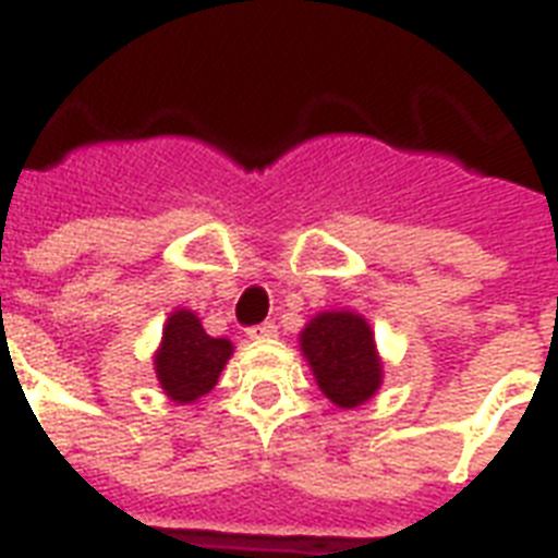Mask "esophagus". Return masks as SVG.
<instances>
[{"label":"esophagus","mask_w":558,"mask_h":558,"mask_svg":"<svg viewBox=\"0 0 558 558\" xmlns=\"http://www.w3.org/2000/svg\"><path fill=\"white\" fill-rule=\"evenodd\" d=\"M278 336V324L275 322H263V324H254V327H248V339H275Z\"/></svg>","instance_id":"34e87169"}]
</instances>
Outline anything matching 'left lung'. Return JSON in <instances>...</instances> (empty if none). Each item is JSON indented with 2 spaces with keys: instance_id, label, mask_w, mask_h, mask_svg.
Here are the masks:
<instances>
[{
  "instance_id": "obj_1",
  "label": "left lung",
  "mask_w": 558,
  "mask_h": 558,
  "mask_svg": "<svg viewBox=\"0 0 558 558\" xmlns=\"http://www.w3.org/2000/svg\"><path fill=\"white\" fill-rule=\"evenodd\" d=\"M301 348L315 379L339 408H356L376 393L381 365L365 318L353 313H322L301 332Z\"/></svg>"
}]
</instances>
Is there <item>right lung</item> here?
Returning <instances> with one entry per match:
<instances>
[{
  "mask_svg": "<svg viewBox=\"0 0 558 558\" xmlns=\"http://www.w3.org/2000/svg\"><path fill=\"white\" fill-rule=\"evenodd\" d=\"M228 356L231 341L210 339L196 315L179 310L165 327V341L156 353V373L170 399L193 402L217 385Z\"/></svg>",
  "mask_w": 558,
  "mask_h": 558,
  "instance_id": "right-lung-1",
  "label": "right lung"
}]
</instances>
